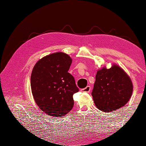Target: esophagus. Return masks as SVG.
I'll return each mask as SVG.
<instances>
[{
    "label": "esophagus",
    "mask_w": 146,
    "mask_h": 146,
    "mask_svg": "<svg viewBox=\"0 0 146 146\" xmlns=\"http://www.w3.org/2000/svg\"><path fill=\"white\" fill-rule=\"evenodd\" d=\"M91 90V87L90 86H87L86 88H83V89L81 90V91L82 92H89Z\"/></svg>",
    "instance_id": "34e87169"
}]
</instances>
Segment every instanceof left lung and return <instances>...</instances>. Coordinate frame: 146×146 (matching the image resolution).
I'll return each mask as SVG.
<instances>
[{"instance_id":"8db88e82","label":"left lung","mask_w":146,"mask_h":146,"mask_svg":"<svg viewBox=\"0 0 146 146\" xmlns=\"http://www.w3.org/2000/svg\"><path fill=\"white\" fill-rule=\"evenodd\" d=\"M133 83L121 67L113 64L98 70L92 96L96 107L102 111L111 112L123 107L130 99Z\"/></svg>"}]
</instances>
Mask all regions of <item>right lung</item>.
Returning a JSON list of instances; mask_svg holds the SVG:
<instances>
[{
    "mask_svg": "<svg viewBox=\"0 0 146 146\" xmlns=\"http://www.w3.org/2000/svg\"><path fill=\"white\" fill-rule=\"evenodd\" d=\"M72 59L63 52L48 55L35 64L30 84L35 102L46 114L63 117L73 108V94L78 91L68 72Z\"/></svg>",
    "mask_w": 146,
    "mask_h": 146,
    "instance_id": "add662e5",
    "label": "right lung"
}]
</instances>
